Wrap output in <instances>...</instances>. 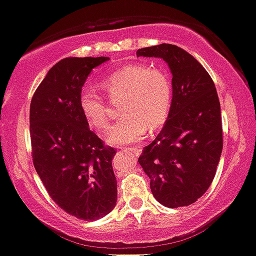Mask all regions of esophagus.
<instances>
[{
    "label": "esophagus",
    "mask_w": 256,
    "mask_h": 256,
    "mask_svg": "<svg viewBox=\"0 0 256 256\" xmlns=\"http://www.w3.org/2000/svg\"><path fill=\"white\" fill-rule=\"evenodd\" d=\"M124 148L128 150V151L132 152L134 154H136V156H138V154H141V151H142V148L141 147H138V146H132V147H124Z\"/></svg>",
    "instance_id": "1"
}]
</instances>
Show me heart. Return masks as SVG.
<instances>
[{
    "label": "heart",
    "instance_id": "1",
    "mask_svg": "<svg viewBox=\"0 0 256 256\" xmlns=\"http://www.w3.org/2000/svg\"><path fill=\"white\" fill-rule=\"evenodd\" d=\"M100 89L109 99H121V116L108 130L106 140L112 144H128L141 140L148 131L164 125L171 112L174 88L171 78L160 68L144 63H130L108 74L100 82ZM78 106L88 125L102 131L109 122V110L104 98L95 90L84 88Z\"/></svg>",
    "mask_w": 256,
    "mask_h": 256
}]
</instances>
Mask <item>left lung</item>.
<instances>
[{
	"label": "left lung",
	"instance_id": "8db88e82",
	"mask_svg": "<svg viewBox=\"0 0 256 256\" xmlns=\"http://www.w3.org/2000/svg\"><path fill=\"white\" fill-rule=\"evenodd\" d=\"M136 56L162 58L174 76L171 112L161 132L142 150L138 164L161 204L190 206L213 182L223 148L216 85L202 64L177 46L142 48Z\"/></svg>",
	"mask_w": 256,
	"mask_h": 256
}]
</instances>
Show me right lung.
Here are the masks:
<instances>
[{"instance_id":"add662e5","label":"right lung","mask_w":256,"mask_h":256,"mask_svg":"<svg viewBox=\"0 0 256 256\" xmlns=\"http://www.w3.org/2000/svg\"><path fill=\"white\" fill-rule=\"evenodd\" d=\"M108 56L66 58L52 66L30 109L32 158L48 194L63 210L96 220L116 206V151L89 128L78 106L82 86Z\"/></svg>"}]
</instances>
